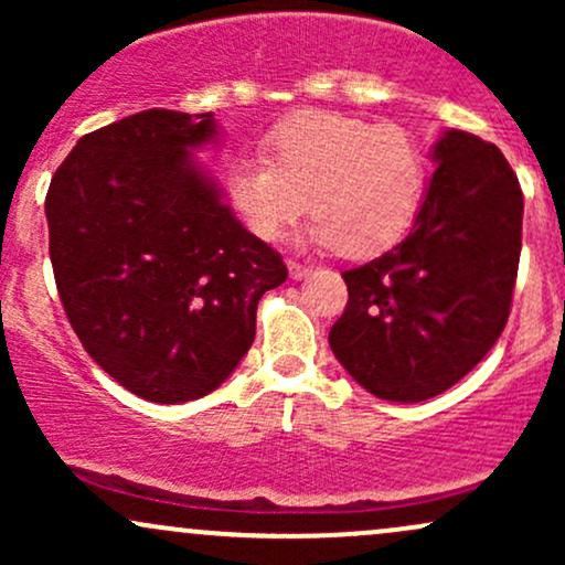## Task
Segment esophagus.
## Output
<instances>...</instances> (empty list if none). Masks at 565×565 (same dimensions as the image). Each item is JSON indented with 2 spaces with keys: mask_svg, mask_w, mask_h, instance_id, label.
I'll return each instance as SVG.
<instances>
[{
  "mask_svg": "<svg viewBox=\"0 0 565 565\" xmlns=\"http://www.w3.org/2000/svg\"><path fill=\"white\" fill-rule=\"evenodd\" d=\"M308 265L297 263V260H289V278H295V281H300V278L308 276Z\"/></svg>",
  "mask_w": 565,
  "mask_h": 565,
  "instance_id": "obj_1",
  "label": "esophagus"
}]
</instances>
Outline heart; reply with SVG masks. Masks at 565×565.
Instances as JSON below:
<instances>
[{
    "label": "heart",
    "mask_w": 565,
    "mask_h": 565,
    "mask_svg": "<svg viewBox=\"0 0 565 565\" xmlns=\"http://www.w3.org/2000/svg\"><path fill=\"white\" fill-rule=\"evenodd\" d=\"M268 159L242 153L225 191L244 225L276 242L313 212L305 238L342 257L387 249L423 210L430 159L412 129L340 111H300L265 135Z\"/></svg>",
    "instance_id": "1"
}]
</instances>
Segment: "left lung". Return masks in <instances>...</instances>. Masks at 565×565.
<instances>
[{"label": "left lung", "mask_w": 565, "mask_h": 565, "mask_svg": "<svg viewBox=\"0 0 565 565\" xmlns=\"http://www.w3.org/2000/svg\"><path fill=\"white\" fill-rule=\"evenodd\" d=\"M414 228L382 257L345 270V313L329 345L382 401L449 391L494 348L521 260L523 193L497 146L446 129Z\"/></svg>", "instance_id": "8db88e82"}]
</instances>
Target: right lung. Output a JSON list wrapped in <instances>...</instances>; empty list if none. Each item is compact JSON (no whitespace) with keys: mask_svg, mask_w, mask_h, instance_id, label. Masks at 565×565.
Listing matches in <instances>:
<instances>
[{"mask_svg":"<svg viewBox=\"0 0 565 565\" xmlns=\"http://www.w3.org/2000/svg\"><path fill=\"white\" fill-rule=\"evenodd\" d=\"M212 114L148 108L76 142L50 183V260L71 327L103 372L153 404L231 377L281 255L238 223L193 151Z\"/></svg>","mask_w":565,"mask_h":565,"instance_id":"obj_1","label":"right lung"}]
</instances>
